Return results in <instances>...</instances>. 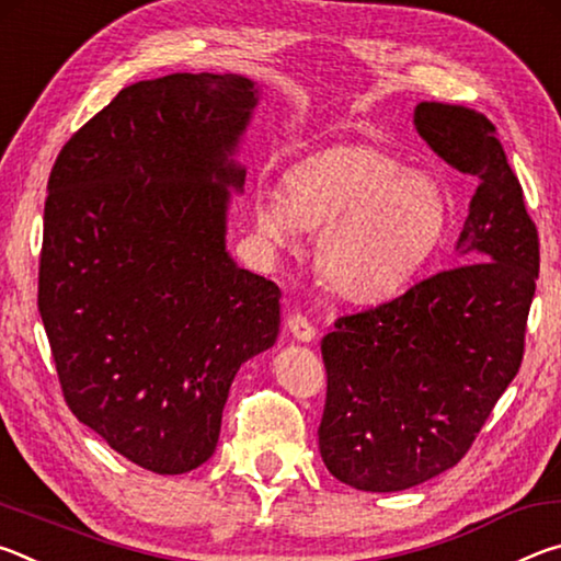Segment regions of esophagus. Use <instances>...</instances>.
<instances>
[{
    "label": "esophagus",
    "mask_w": 561,
    "mask_h": 561,
    "mask_svg": "<svg viewBox=\"0 0 561 561\" xmlns=\"http://www.w3.org/2000/svg\"><path fill=\"white\" fill-rule=\"evenodd\" d=\"M287 329H289V334L297 339V341H311V339L317 336L314 324H311V321L304 317V314H291L287 319Z\"/></svg>",
    "instance_id": "esophagus-1"
}]
</instances>
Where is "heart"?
Listing matches in <instances>:
<instances>
[{
  "label": "heart",
  "mask_w": 561,
  "mask_h": 561,
  "mask_svg": "<svg viewBox=\"0 0 561 561\" xmlns=\"http://www.w3.org/2000/svg\"><path fill=\"white\" fill-rule=\"evenodd\" d=\"M252 220L272 247L299 230H321L317 267L331 291L351 301L391 297L421 270L448 225L433 178L403 170L386 150L346 144L284 170L279 193L254 195Z\"/></svg>",
  "instance_id": "obj_1"
}]
</instances>
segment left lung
<instances>
[{"instance_id": "1", "label": "left lung", "mask_w": 561, "mask_h": 561, "mask_svg": "<svg viewBox=\"0 0 561 561\" xmlns=\"http://www.w3.org/2000/svg\"><path fill=\"white\" fill-rule=\"evenodd\" d=\"M415 128L478 190L458 242L465 262L339 317L321 339V458L366 492L413 488L465 458L519 371L539 274L537 225L495 126L468 106L423 101Z\"/></svg>"}]
</instances>
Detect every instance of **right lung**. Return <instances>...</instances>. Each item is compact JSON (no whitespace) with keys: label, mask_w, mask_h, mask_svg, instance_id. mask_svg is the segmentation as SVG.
<instances>
[{"label":"right lung","mask_w":561,"mask_h":561,"mask_svg":"<svg viewBox=\"0 0 561 561\" xmlns=\"http://www.w3.org/2000/svg\"><path fill=\"white\" fill-rule=\"evenodd\" d=\"M257 103L234 73L123 89L49 175L39 314L69 411L158 474L215 453L247 358L279 334L274 282L225 252L227 156Z\"/></svg>","instance_id":"obj_1"}]
</instances>
